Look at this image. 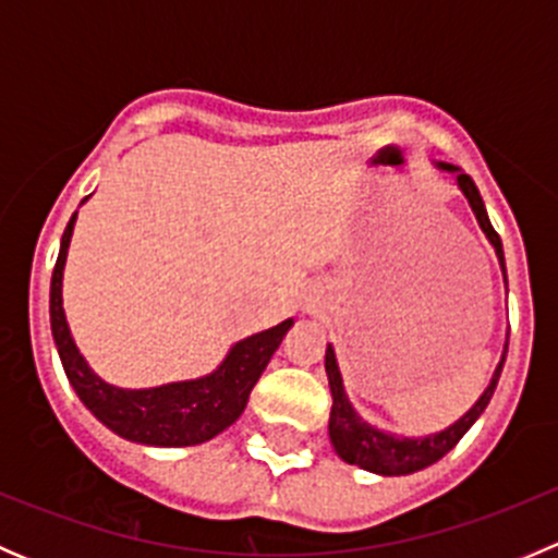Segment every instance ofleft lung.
I'll list each match as a JSON object with an SVG mask.
<instances>
[{
    "instance_id": "left-lung-1",
    "label": "left lung",
    "mask_w": 558,
    "mask_h": 558,
    "mask_svg": "<svg viewBox=\"0 0 558 558\" xmlns=\"http://www.w3.org/2000/svg\"><path fill=\"white\" fill-rule=\"evenodd\" d=\"M435 167L440 172H448L456 178V185H459V191L464 194V199L470 202L477 227H481V232L486 234V240L492 243L494 253H497L499 267H502V275H505L502 240H499V234L494 232L492 221H488L486 205H483L475 180H472L464 170H459V167L446 165V161H435ZM505 286H508V275H505ZM505 356H508V340H505L502 356H499V364L494 367L486 391H483L481 397L475 399V404H472L464 415H459L451 426H446V429L440 432H432V435L404 437L391 429H380V426L369 424V421H364L362 415H359V410L353 408V402L348 399L345 384H342V375H340V364H337V353L329 342V345H326L324 367H326V378H329V391H331V413H329L331 448H335L337 456H340L342 461H348V464H356L362 466V470L375 472V475H384V477L413 475V472L426 470V466L440 461L442 456L451 451L456 442L470 432V426L481 418L486 404L492 402L494 388L499 384V375H502V367H505Z\"/></svg>"
}]
</instances>
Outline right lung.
Wrapping results in <instances>:
<instances>
[{"instance_id":"obj_1","label":"right lung","mask_w":558,"mask_h":558,"mask_svg":"<svg viewBox=\"0 0 558 558\" xmlns=\"http://www.w3.org/2000/svg\"><path fill=\"white\" fill-rule=\"evenodd\" d=\"M88 199V196H86ZM83 199V202H86ZM81 202V205H83ZM77 213L61 238V251L50 278V331L59 359L81 402L118 437L150 448H185L213 440L243 415L253 386L283 342L294 318L234 342L213 373L150 388H121L107 384L92 369L72 337L64 313V264L75 232Z\"/></svg>"}]
</instances>
